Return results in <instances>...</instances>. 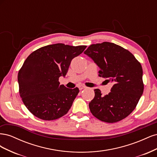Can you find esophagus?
<instances>
[{
  "label": "esophagus",
  "instance_id": "obj_1",
  "mask_svg": "<svg viewBox=\"0 0 157 157\" xmlns=\"http://www.w3.org/2000/svg\"><path fill=\"white\" fill-rule=\"evenodd\" d=\"M85 88H86V86H84V85H80V86H78V88L80 90H82V89H84Z\"/></svg>",
  "mask_w": 157,
  "mask_h": 157
}]
</instances>
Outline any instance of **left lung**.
Returning a JSON list of instances; mask_svg holds the SVG:
<instances>
[{
    "instance_id": "obj_1",
    "label": "left lung",
    "mask_w": 157,
    "mask_h": 157,
    "mask_svg": "<svg viewBox=\"0 0 157 157\" xmlns=\"http://www.w3.org/2000/svg\"><path fill=\"white\" fill-rule=\"evenodd\" d=\"M84 53L99 67V76L113 86L105 96L95 89L89 103L92 115L98 119L114 123L124 119L134 110L143 94V69L131 52L112 42L91 44Z\"/></svg>"
}]
</instances>
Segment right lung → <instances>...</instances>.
Returning a JSON list of instances; mask_svg holds the SVG:
<instances>
[{"mask_svg":"<svg viewBox=\"0 0 157 157\" xmlns=\"http://www.w3.org/2000/svg\"><path fill=\"white\" fill-rule=\"evenodd\" d=\"M86 48L58 43L42 47L27 57L17 80L22 101L33 115L53 121L68 113L79 89L60 85L59 78L65 77L71 60Z\"/></svg>","mask_w":157,"mask_h":157,"instance_id":"1","label":"right lung"}]
</instances>
